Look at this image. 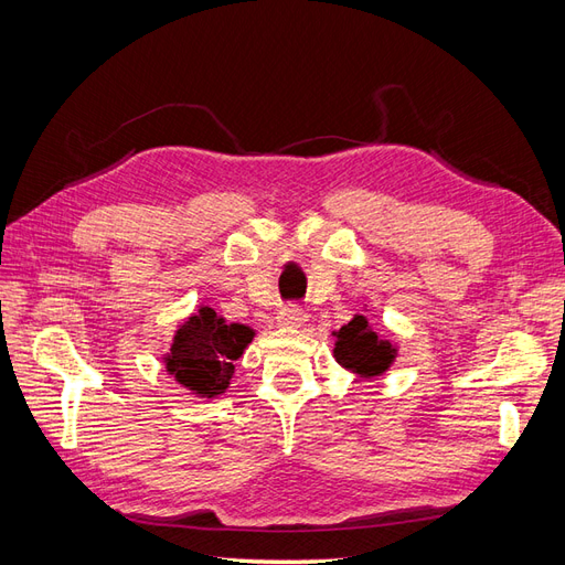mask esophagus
Masks as SVG:
<instances>
[{
	"label": "esophagus",
	"mask_w": 565,
	"mask_h": 565,
	"mask_svg": "<svg viewBox=\"0 0 565 565\" xmlns=\"http://www.w3.org/2000/svg\"><path fill=\"white\" fill-rule=\"evenodd\" d=\"M278 324L280 328H303L306 322H309V313L297 309V306H287V309H282L278 313Z\"/></svg>",
	"instance_id": "34e87169"
}]
</instances>
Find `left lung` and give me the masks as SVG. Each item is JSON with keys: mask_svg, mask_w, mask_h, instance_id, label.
<instances>
[{"mask_svg": "<svg viewBox=\"0 0 565 565\" xmlns=\"http://www.w3.org/2000/svg\"><path fill=\"white\" fill-rule=\"evenodd\" d=\"M332 337L334 361L363 380L380 377L398 358V347L380 332H374L367 318L361 313L353 316L347 324H341Z\"/></svg>", "mask_w": 565, "mask_h": 565, "instance_id": "1", "label": "left lung"}]
</instances>
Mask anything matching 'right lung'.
Here are the masks:
<instances>
[{"mask_svg": "<svg viewBox=\"0 0 565 565\" xmlns=\"http://www.w3.org/2000/svg\"><path fill=\"white\" fill-rule=\"evenodd\" d=\"M254 330L243 322H226L210 306L177 324L172 347L162 363L174 382L198 398H216L231 384L235 361L252 344Z\"/></svg>", "mask_w": 565, "mask_h": 565, "instance_id": "1", "label": "right lung"}]
</instances>
